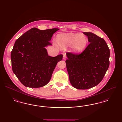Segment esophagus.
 <instances>
[{"mask_svg":"<svg viewBox=\"0 0 122 122\" xmlns=\"http://www.w3.org/2000/svg\"><path fill=\"white\" fill-rule=\"evenodd\" d=\"M66 58H67V56H66V54L64 53V54H63V59H64V60H65Z\"/></svg>","mask_w":122,"mask_h":122,"instance_id":"34e87169","label":"esophagus"}]
</instances>
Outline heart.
Instances as JSON below:
<instances>
[{
    "label": "heart",
    "mask_w": 122,
    "mask_h": 122,
    "mask_svg": "<svg viewBox=\"0 0 122 122\" xmlns=\"http://www.w3.org/2000/svg\"><path fill=\"white\" fill-rule=\"evenodd\" d=\"M56 41L62 47L70 45V49L72 52L79 53L83 51L86 46L88 39L85 35L69 33L57 35Z\"/></svg>",
    "instance_id": "obj_1"
}]
</instances>
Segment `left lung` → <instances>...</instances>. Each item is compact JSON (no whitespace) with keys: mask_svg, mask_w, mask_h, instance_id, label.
Wrapping results in <instances>:
<instances>
[{"mask_svg":"<svg viewBox=\"0 0 122 122\" xmlns=\"http://www.w3.org/2000/svg\"><path fill=\"white\" fill-rule=\"evenodd\" d=\"M90 44L80 54L66 53L65 61L70 81L78 89L94 87L102 80L109 66L110 50L102 38L92 32H83Z\"/></svg>","mask_w":122,"mask_h":122,"instance_id":"1","label":"left lung"}]
</instances>
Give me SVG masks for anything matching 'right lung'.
Here are the masks:
<instances>
[{"instance_id": "add662e5", "label": "right lung", "mask_w": 122, "mask_h": 122, "mask_svg": "<svg viewBox=\"0 0 122 122\" xmlns=\"http://www.w3.org/2000/svg\"><path fill=\"white\" fill-rule=\"evenodd\" d=\"M58 28L29 30L15 41L11 52L12 68L19 80L26 87L45 86L51 79L55 67L63 58L59 54L52 57L45 46Z\"/></svg>"}]
</instances>
